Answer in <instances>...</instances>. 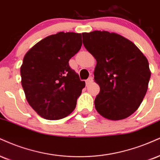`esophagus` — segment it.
<instances>
[{"label":"esophagus","instance_id":"obj_1","mask_svg":"<svg viewBox=\"0 0 160 160\" xmlns=\"http://www.w3.org/2000/svg\"><path fill=\"white\" fill-rule=\"evenodd\" d=\"M92 82H93V78H88V80L86 81V86H88L90 83H92Z\"/></svg>","mask_w":160,"mask_h":160}]
</instances>
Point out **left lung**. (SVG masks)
<instances>
[{"instance_id":"left-lung-1","label":"left lung","mask_w":160,"mask_h":160,"mask_svg":"<svg viewBox=\"0 0 160 160\" xmlns=\"http://www.w3.org/2000/svg\"><path fill=\"white\" fill-rule=\"evenodd\" d=\"M82 36L84 47L97 61L94 79L101 89L96 110L109 120L128 118L147 92L151 78L147 58L135 44L115 32L95 30Z\"/></svg>"}]
</instances>
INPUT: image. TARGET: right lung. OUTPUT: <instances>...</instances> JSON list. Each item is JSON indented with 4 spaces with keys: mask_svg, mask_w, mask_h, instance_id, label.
Returning <instances> with one entry per match:
<instances>
[{
    "mask_svg": "<svg viewBox=\"0 0 160 160\" xmlns=\"http://www.w3.org/2000/svg\"><path fill=\"white\" fill-rule=\"evenodd\" d=\"M81 46V33L59 32L43 38L25 54L22 85L28 103L43 118L59 120L76 107L86 83L68 61Z\"/></svg>",
    "mask_w": 160,
    "mask_h": 160,
    "instance_id": "obj_1",
    "label": "right lung"
}]
</instances>
